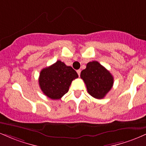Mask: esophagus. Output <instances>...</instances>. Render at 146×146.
I'll list each match as a JSON object with an SVG mask.
<instances>
[{
    "label": "esophagus",
    "instance_id": "1",
    "mask_svg": "<svg viewBox=\"0 0 146 146\" xmlns=\"http://www.w3.org/2000/svg\"><path fill=\"white\" fill-rule=\"evenodd\" d=\"M76 72H77V74H78V76H80V74H81V70H78L77 71H76Z\"/></svg>",
    "mask_w": 146,
    "mask_h": 146
}]
</instances>
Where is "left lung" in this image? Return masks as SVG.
Masks as SVG:
<instances>
[{"label": "left lung", "mask_w": 146, "mask_h": 146, "mask_svg": "<svg viewBox=\"0 0 146 146\" xmlns=\"http://www.w3.org/2000/svg\"><path fill=\"white\" fill-rule=\"evenodd\" d=\"M81 78L86 83L88 93L97 99L104 98L114 83L112 75L97 61L89 62L82 70Z\"/></svg>", "instance_id": "8db88e82"}]
</instances>
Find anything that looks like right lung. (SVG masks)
<instances>
[{
    "label": "right lung",
    "instance_id": "right-lung-1",
    "mask_svg": "<svg viewBox=\"0 0 146 146\" xmlns=\"http://www.w3.org/2000/svg\"><path fill=\"white\" fill-rule=\"evenodd\" d=\"M78 77L77 73L72 67L57 60L40 71L38 83L44 94L50 99L56 100L68 92L72 81Z\"/></svg>",
    "mask_w": 146,
    "mask_h": 146
}]
</instances>
